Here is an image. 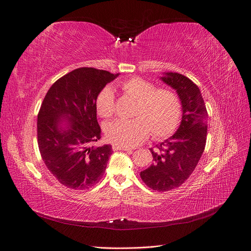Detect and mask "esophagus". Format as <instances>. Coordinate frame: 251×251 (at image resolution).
I'll return each mask as SVG.
<instances>
[{
    "label": "esophagus",
    "instance_id": "obj_1",
    "mask_svg": "<svg viewBox=\"0 0 251 251\" xmlns=\"http://www.w3.org/2000/svg\"><path fill=\"white\" fill-rule=\"evenodd\" d=\"M113 151H132V149L126 148V147H120V146H117V144H113Z\"/></svg>",
    "mask_w": 251,
    "mask_h": 251
}]
</instances>
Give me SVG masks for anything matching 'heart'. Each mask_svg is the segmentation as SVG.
Wrapping results in <instances>:
<instances>
[{"label": "heart", "mask_w": 251, "mask_h": 251, "mask_svg": "<svg viewBox=\"0 0 251 251\" xmlns=\"http://www.w3.org/2000/svg\"><path fill=\"white\" fill-rule=\"evenodd\" d=\"M120 89L136 100L133 119L116 120L105 126L109 141L120 147H136L151 138L164 139L172 135L180 121L181 101L170 89H156L154 83L140 77H131L119 83ZM96 110L102 118L115 113V95L110 87L103 88L96 97Z\"/></svg>", "instance_id": "1"}]
</instances>
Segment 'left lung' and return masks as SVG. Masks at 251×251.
I'll use <instances>...</instances> for the list:
<instances>
[{"mask_svg": "<svg viewBox=\"0 0 251 251\" xmlns=\"http://www.w3.org/2000/svg\"><path fill=\"white\" fill-rule=\"evenodd\" d=\"M163 82L176 90L182 104V120L172 137L150 149L153 163L140 173L142 181L153 191L168 192L179 187L198 164L206 144V107L198 86L179 73L168 72Z\"/></svg>", "mask_w": 251, "mask_h": 251, "instance_id": "left-lung-1", "label": "left lung"}]
</instances>
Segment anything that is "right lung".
<instances>
[{
	"mask_svg": "<svg viewBox=\"0 0 251 251\" xmlns=\"http://www.w3.org/2000/svg\"><path fill=\"white\" fill-rule=\"evenodd\" d=\"M119 75L78 68L57 79L37 115V143L43 161L60 184L88 189L103 176L112 147H94L100 139L96 97Z\"/></svg>",
	"mask_w": 251,
	"mask_h": 251,
	"instance_id": "add662e5",
	"label": "right lung"
}]
</instances>
